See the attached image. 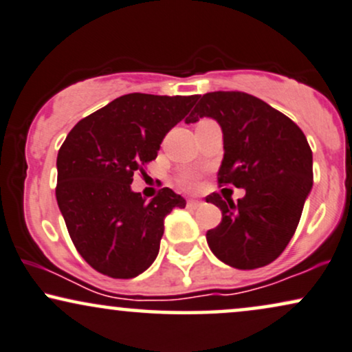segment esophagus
Returning a JSON list of instances; mask_svg holds the SVG:
<instances>
[{
	"mask_svg": "<svg viewBox=\"0 0 352 352\" xmlns=\"http://www.w3.org/2000/svg\"><path fill=\"white\" fill-rule=\"evenodd\" d=\"M188 204H190V206L197 208V206H199V204H201V201H199V199H190Z\"/></svg>",
	"mask_w": 352,
	"mask_h": 352,
	"instance_id": "34e87169",
	"label": "esophagus"
}]
</instances>
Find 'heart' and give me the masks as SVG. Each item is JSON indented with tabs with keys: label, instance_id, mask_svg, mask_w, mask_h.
I'll return each mask as SVG.
<instances>
[{
	"label": "heart",
	"instance_id": "b5f03b06",
	"mask_svg": "<svg viewBox=\"0 0 352 352\" xmlns=\"http://www.w3.org/2000/svg\"><path fill=\"white\" fill-rule=\"evenodd\" d=\"M179 184L184 186L185 190H197L198 188V175L197 173H184L180 177Z\"/></svg>",
	"mask_w": 352,
	"mask_h": 352
}]
</instances>
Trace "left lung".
Segmentation results:
<instances>
[{"mask_svg":"<svg viewBox=\"0 0 352 352\" xmlns=\"http://www.w3.org/2000/svg\"><path fill=\"white\" fill-rule=\"evenodd\" d=\"M185 120L214 118L224 135L217 184L245 188L237 203L219 193L206 203L221 209L219 226L208 230L211 252L237 270H255L274 261L299 226L314 185L312 149L291 118L255 96L217 91L198 97Z\"/></svg>","mask_w":352,"mask_h":352,"instance_id":"1","label":"left lung"}]
</instances>
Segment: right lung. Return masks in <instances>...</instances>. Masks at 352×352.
Returning <instances> with one entry per match:
<instances>
[{
  "instance_id": "1",
  "label": "right lung",
  "mask_w": 352,
  "mask_h": 352,
  "mask_svg": "<svg viewBox=\"0 0 352 352\" xmlns=\"http://www.w3.org/2000/svg\"><path fill=\"white\" fill-rule=\"evenodd\" d=\"M197 99L122 96L74 124L61 144L58 208L79 255L99 273L130 279L148 270L159 253L164 219L173 208H185L170 188L146 201L130 185Z\"/></svg>"
}]
</instances>
